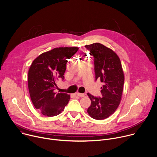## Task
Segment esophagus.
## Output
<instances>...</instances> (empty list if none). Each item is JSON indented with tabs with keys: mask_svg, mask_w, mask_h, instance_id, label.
<instances>
[{
	"mask_svg": "<svg viewBox=\"0 0 157 157\" xmlns=\"http://www.w3.org/2000/svg\"><path fill=\"white\" fill-rule=\"evenodd\" d=\"M75 95L79 97H85V94L83 93H75Z\"/></svg>",
	"mask_w": 157,
	"mask_h": 157,
	"instance_id": "34e87169",
	"label": "esophagus"
}]
</instances>
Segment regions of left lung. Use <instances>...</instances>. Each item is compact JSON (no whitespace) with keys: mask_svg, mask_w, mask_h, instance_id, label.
Here are the masks:
<instances>
[{"mask_svg":"<svg viewBox=\"0 0 157 157\" xmlns=\"http://www.w3.org/2000/svg\"><path fill=\"white\" fill-rule=\"evenodd\" d=\"M85 47L93 57L96 81L99 79L103 83L102 97L87 93L91 102L87 112L93 119H105L114 113L121 101L124 82L121 60L113 50L100 43Z\"/></svg>","mask_w":157,"mask_h":157,"instance_id":"1","label":"left lung"}]
</instances>
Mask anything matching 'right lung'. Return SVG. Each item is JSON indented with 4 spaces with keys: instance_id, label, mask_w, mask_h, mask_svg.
<instances>
[{
    "instance_id": "1",
    "label": "right lung",
    "mask_w": 157,
    "mask_h": 157,
    "mask_svg": "<svg viewBox=\"0 0 157 157\" xmlns=\"http://www.w3.org/2000/svg\"><path fill=\"white\" fill-rule=\"evenodd\" d=\"M78 49L77 47L56 48L40 55L31 65L28 78L30 98L44 116L59 114L69 103V95L55 91L56 82L64 80L67 59Z\"/></svg>"
}]
</instances>
